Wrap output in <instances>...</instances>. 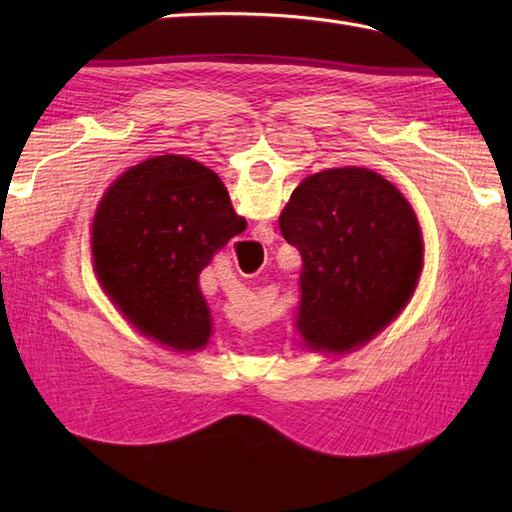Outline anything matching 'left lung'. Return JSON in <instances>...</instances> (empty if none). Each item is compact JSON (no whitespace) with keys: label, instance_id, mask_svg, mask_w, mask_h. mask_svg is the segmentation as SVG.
<instances>
[{"label":"left lung","instance_id":"obj_1","mask_svg":"<svg viewBox=\"0 0 512 512\" xmlns=\"http://www.w3.org/2000/svg\"><path fill=\"white\" fill-rule=\"evenodd\" d=\"M299 250L297 328L314 350H350L407 306L422 270L418 217L394 184L363 167L303 180L279 215Z\"/></svg>","mask_w":512,"mask_h":512}]
</instances>
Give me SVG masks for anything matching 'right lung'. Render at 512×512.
I'll list each match as a JSON object with an SVG mask.
<instances>
[{
    "mask_svg": "<svg viewBox=\"0 0 512 512\" xmlns=\"http://www.w3.org/2000/svg\"><path fill=\"white\" fill-rule=\"evenodd\" d=\"M244 226L211 169L173 154L149 158L125 171L96 209L94 270L140 332L198 350L211 334L198 277Z\"/></svg>",
    "mask_w": 512,
    "mask_h": 512,
    "instance_id": "add662e5",
    "label": "right lung"
}]
</instances>
